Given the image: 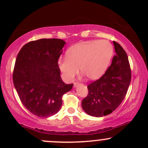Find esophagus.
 Wrapping results in <instances>:
<instances>
[{"mask_svg":"<svg viewBox=\"0 0 148 148\" xmlns=\"http://www.w3.org/2000/svg\"><path fill=\"white\" fill-rule=\"evenodd\" d=\"M80 84H80L79 82H74V87H77V86Z\"/></svg>","mask_w":148,"mask_h":148,"instance_id":"esophagus-1","label":"esophagus"}]
</instances>
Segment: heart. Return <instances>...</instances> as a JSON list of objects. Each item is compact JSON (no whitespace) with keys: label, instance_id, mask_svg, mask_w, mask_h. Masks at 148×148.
<instances>
[{"label":"heart","instance_id":"b5f03b06","mask_svg":"<svg viewBox=\"0 0 148 148\" xmlns=\"http://www.w3.org/2000/svg\"><path fill=\"white\" fill-rule=\"evenodd\" d=\"M113 54V45L108 40L84 42L67 51V57L59 60V68L67 81L79 72V67L88 79L95 80L106 72Z\"/></svg>","mask_w":148,"mask_h":148}]
</instances>
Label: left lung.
<instances>
[{
	"label": "left lung",
	"instance_id": "obj_1",
	"mask_svg": "<svg viewBox=\"0 0 148 148\" xmlns=\"http://www.w3.org/2000/svg\"><path fill=\"white\" fill-rule=\"evenodd\" d=\"M115 55L111 65L100 79L88 86V94L82 100L83 109L91 116L111 113L123 102L130 86L132 73L126 52L113 41Z\"/></svg>",
	"mask_w": 148,
	"mask_h": 148
}]
</instances>
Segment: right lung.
<instances>
[{
  "label": "right lung",
  "mask_w": 148,
  "mask_h": 148,
  "mask_svg": "<svg viewBox=\"0 0 148 148\" xmlns=\"http://www.w3.org/2000/svg\"><path fill=\"white\" fill-rule=\"evenodd\" d=\"M65 42L40 39L25 44L18 52L13 71V83L21 103L30 113L47 118L60 111L64 94L73 84L60 77L59 57Z\"/></svg>",
  "instance_id": "obj_1"
}]
</instances>
